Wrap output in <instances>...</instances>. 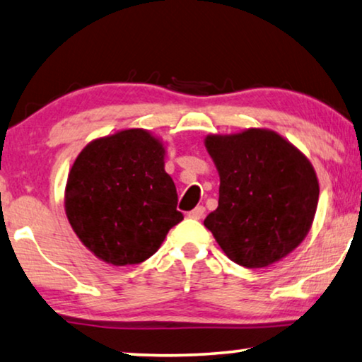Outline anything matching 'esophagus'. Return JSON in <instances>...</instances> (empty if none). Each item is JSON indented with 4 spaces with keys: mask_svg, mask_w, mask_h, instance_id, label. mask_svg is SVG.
<instances>
[{
    "mask_svg": "<svg viewBox=\"0 0 362 362\" xmlns=\"http://www.w3.org/2000/svg\"><path fill=\"white\" fill-rule=\"evenodd\" d=\"M188 216L193 219H202L204 216V206H202V204H198V206L195 209H192L190 213H188Z\"/></svg>",
    "mask_w": 362,
    "mask_h": 362,
    "instance_id": "1",
    "label": "esophagus"
}]
</instances>
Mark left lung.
<instances>
[{"instance_id": "8db88e82", "label": "left lung", "mask_w": 362, "mask_h": 362, "mask_svg": "<svg viewBox=\"0 0 362 362\" xmlns=\"http://www.w3.org/2000/svg\"><path fill=\"white\" fill-rule=\"evenodd\" d=\"M219 174L218 208L204 219L237 265L263 268L289 255L309 234L319 180L304 153L273 129L208 134Z\"/></svg>"}]
</instances>
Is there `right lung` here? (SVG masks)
<instances>
[{
    "label": "right lung",
    "instance_id": "1",
    "mask_svg": "<svg viewBox=\"0 0 362 362\" xmlns=\"http://www.w3.org/2000/svg\"><path fill=\"white\" fill-rule=\"evenodd\" d=\"M164 158V143L143 128L93 139L78 154L64 188V213L99 260L113 267L148 260L183 219Z\"/></svg>",
    "mask_w": 362,
    "mask_h": 362
}]
</instances>
